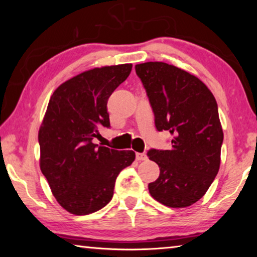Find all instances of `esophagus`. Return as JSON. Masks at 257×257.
I'll return each mask as SVG.
<instances>
[{
  "label": "esophagus",
  "instance_id": "esophagus-1",
  "mask_svg": "<svg viewBox=\"0 0 257 257\" xmlns=\"http://www.w3.org/2000/svg\"><path fill=\"white\" fill-rule=\"evenodd\" d=\"M146 159H147V155L145 153H136L137 161H145Z\"/></svg>",
  "mask_w": 257,
  "mask_h": 257
}]
</instances>
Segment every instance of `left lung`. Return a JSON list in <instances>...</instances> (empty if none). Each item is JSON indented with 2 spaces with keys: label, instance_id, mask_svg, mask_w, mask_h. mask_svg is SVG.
<instances>
[{
  "label": "left lung",
  "instance_id": "left-lung-1",
  "mask_svg": "<svg viewBox=\"0 0 257 257\" xmlns=\"http://www.w3.org/2000/svg\"><path fill=\"white\" fill-rule=\"evenodd\" d=\"M146 89L159 132L171 134V150H151L160 176L151 196L181 208L199 201L220 169L223 132L211 90L196 76L164 62L135 66Z\"/></svg>",
  "mask_w": 257,
  "mask_h": 257
}]
</instances>
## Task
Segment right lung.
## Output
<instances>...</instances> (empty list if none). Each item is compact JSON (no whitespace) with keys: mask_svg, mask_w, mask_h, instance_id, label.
<instances>
[{"mask_svg":"<svg viewBox=\"0 0 257 257\" xmlns=\"http://www.w3.org/2000/svg\"><path fill=\"white\" fill-rule=\"evenodd\" d=\"M133 64L94 68L54 90L38 132L40 167L64 210L86 215L111 201L115 179L135 161L134 151L94 144L101 127H110L107 99L127 79Z\"/></svg>","mask_w":257,"mask_h":257,"instance_id":"right-lung-1","label":"right lung"}]
</instances>
